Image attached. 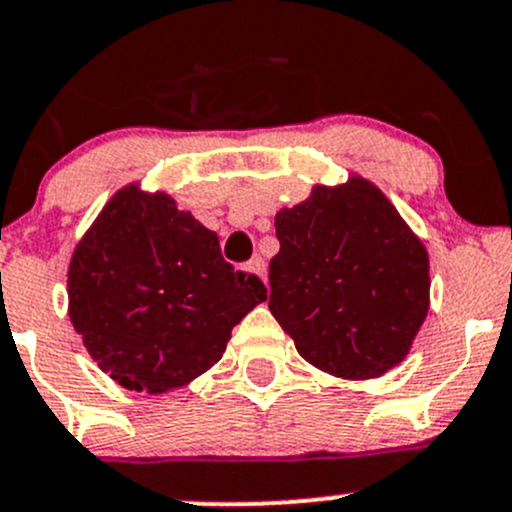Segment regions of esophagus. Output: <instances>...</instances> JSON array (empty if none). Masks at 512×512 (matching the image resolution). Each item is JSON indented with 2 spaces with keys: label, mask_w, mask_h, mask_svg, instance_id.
Returning a JSON list of instances; mask_svg holds the SVG:
<instances>
[{
  "label": "esophagus",
  "mask_w": 512,
  "mask_h": 512,
  "mask_svg": "<svg viewBox=\"0 0 512 512\" xmlns=\"http://www.w3.org/2000/svg\"><path fill=\"white\" fill-rule=\"evenodd\" d=\"M246 268H249L251 273H256V276L261 278L263 283H266V261H263L261 256H254V258H251V261L246 263Z\"/></svg>",
  "instance_id": "34e87169"
}]
</instances>
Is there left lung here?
<instances>
[{"instance_id": "1", "label": "left lung", "mask_w": 512, "mask_h": 512, "mask_svg": "<svg viewBox=\"0 0 512 512\" xmlns=\"http://www.w3.org/2000/svg\"><path fill=\"white\" fill-rule=\"evenodd\" d=\"M276 236L268 307L302 359L342 378L405 359L430 307V261L376 185H317L276 214Z\"/></svg>"}]
</instances>
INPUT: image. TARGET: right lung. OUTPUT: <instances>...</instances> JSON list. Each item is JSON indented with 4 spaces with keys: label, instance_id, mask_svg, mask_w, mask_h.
I'll return each instance as SVG.
<instances>
[{
    "label": "right lung",
    "instance_id": "obj_1",
    "mask_svg": "<svg viewBox=\"0 0 512 512\" xmlns=\"http://www.w3.org/2000/svg\"><path fill=\"white\" fill-rule=\"evenodd\" d=\"M266 293L261 278L224 261L217 234L136 185L107 202L68 271L70 320L92 359L148 393L217 364L234 324Z\"/></svg>",
    "mask_w": 512,
    "mask_h": 512
}]
</instances>
